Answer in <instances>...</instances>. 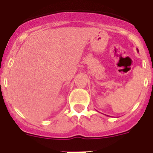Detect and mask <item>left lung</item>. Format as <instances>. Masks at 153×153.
<instances>
[{
  "instance_id": "obj_1",
  "label": "left lung",
  "mask_w": 153,
  "mask_h": 153,
  "mask_svg": "<svg viewBox=\"0 0 153 153\" xmlns=\"http://www.w3.org/2000/svg\"><path fill=\"white\" fill-rule=\"evenodd\" d=\"M137 51H138V49H137Z\"/></svg>"
}]
</instances>
